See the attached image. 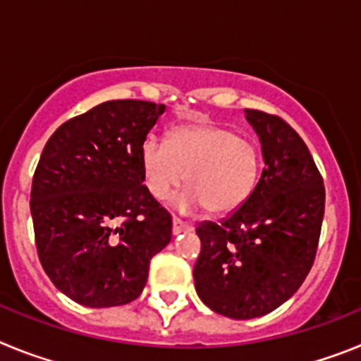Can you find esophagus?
I'll return each instance as SVG.
<instances>
[{"instance_id":"34e87169","label":"esophagus","mask_w":361,"mask_h":361,"mask_svg":"<svg viewBox=\"0 0 361 361\" xmlns=\"http://www.w3.org/2000/svg\"><path fill=\"white\" fill-rule=\"evenodd\" d=\"M191 226L186 224V222H183L180 219H173V228H171V231H173V235H180V233H186V231H191Z\"/></svg>"}]
</instances>
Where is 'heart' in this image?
Returning <instances> with one entry per match:
<instances>
[{
    "mask_svg": "<svg viewBox=\"0 0 361 361\" xmlns=\"http://www.w3.org/2000/svg\"><path fill=\"white\" fill-rule=\"evenodd\" d=\"M142 180L149 195L166 200L183 180L188 190L173 199L184 213L208 208L213 215L238 209L258 177L253 142L215 124H186L171 130L168 141L146 137L139 149Z\"/></svg>",
    "mask_w": 361,
    "mask_h": 361,
    "instance_id": "obj_1",
    "label": "heart"
}]
</instances>
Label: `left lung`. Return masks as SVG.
Returning a JSON list of instances; mask_svg holds the SVG:
<instances>
[{
    "label": "left lung",
    "mask_w": 361,
    "mask_h": 361,
    "mask_svg": "<svg viewBox=\"0 0 361 361\" xmlns=\"http://www.w3.org/2000/svg\"><path fill=\"white\" fill-rule=\"evenodd\" d=\"M262 145L264 170L240 208L197 228L193 279L212 311L250 320L291 298L317 257L325 208L324 178L302 137L283 119L245 110Z\"/></svg>",
    "instance_id": "1"
}]
</instances>
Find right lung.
<instances>
[{
    "label": "right lung",
    "instance_id": "add662e5",
    "mask_svg": "<svg viewBox=\"0 0 361 361\" xmlns=\"http://www.w3.org/2000/svg\"><path fill=\"white\" fill-rule=\"evenodd\" d=\"M164 104L106 101L63 123L32 178L30 213L41 266L86 307L141 295L149 260L171 240V215L142 183L139 149Z\"/></svg>",
    "mask_w": 361,
    "mask_h": 361
}]
</instances>
